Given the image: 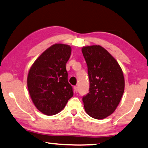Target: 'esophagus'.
I'll return each mask as SVG.
<instances>
[{"instance_id": "obj_1", "label": "esophagus", "mask_w": 148, "mask_h": 148, "mask_svg": "<svg viewBox=\"0 0 148 148\" xmlns=\"http://www.w3.org/2000/svg\"><path fill=\"white\" fill-rule=\"evenodd\" d=\"M74 91H75L76 92H78V87H77V86H74Z\"/></svg>"}]
</instances>
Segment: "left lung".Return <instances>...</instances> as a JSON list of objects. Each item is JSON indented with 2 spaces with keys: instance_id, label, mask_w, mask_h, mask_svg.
<instances>
[{
  "instance_id": "1",
  "label": "left lung",
  "mask_w": 148,
  "mask_h": 148,
  "mask_svg": "<svg viewBox=\"0 0 148 148\" xmlns=\"http://www.w3.org/2000/svg\"><path fill=\"white\" fill-rule=\"evenodd\" d=\"M87 64L89 92L82 97L88 115L101 120L116 109L125 90L123 70L113 56L100 45L83 47Z\"/></svg>"
}]
</instances>
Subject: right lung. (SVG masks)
I'll return each mask as SVG.
<instances>
[{"mask_svg":"<svg viewBox=\"0 0 148 148\" xmlns=\"http://www.w3.org/2000/svg\"><path fill=\"white\" fill-rule=\"evenodd\" d=\"M71 51L70 45H53L29 69L27 78L29 95L36 108L45 115L62 111L74 95L66 68Z\"/></svg>","mask_w":148,"mask_h":148,"instance_id":"obj_1","label":"right lung"}]
</instances>
